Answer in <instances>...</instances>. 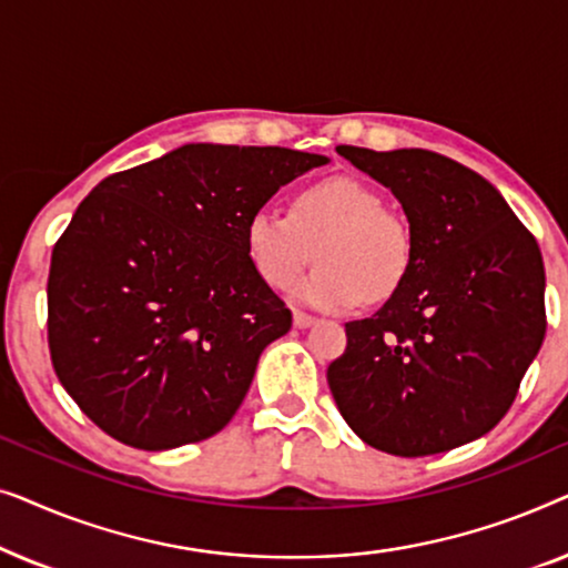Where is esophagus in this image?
Returning <instances> with one entry per match:
<instances>
[{
    "instance_id": "1",
    "label": "esophagus",
    "mask_w": 568,
    "mask_h": 568,
    "mask_svg": "<svg viewBox=\"0 0 568 568\" xmlns=\"http://www.w3.org/2000/svg\"><path fill=\"white\" fill-rule=\"evenodd\" d=\"M317 323L315 315H307V313H294V325L297 328H310V325Z\"/></svg>"
}]
</instances>
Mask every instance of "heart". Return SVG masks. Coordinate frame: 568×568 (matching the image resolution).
Instances as JSON below:
<instances>
[{"instance_id":"obj_1","label":"heart","mask_w":568,"mask_h":568,"mask_svg":"<svg viewBox=\"0 0 568 568\" xmlns=\"http://www.w3.org/2000/svg\"><path fill=\"white\" fill-rule=\"evenodd\" d=\"M253 268L274 290H290L313 261V274L294 286L300 305L348 310L364 297L383 300L406 276L410 232L383 196L356 178H328L302 189L290 216L258 209L245 224Z\"/></svg>"}]
</instances>
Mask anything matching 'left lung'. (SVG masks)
<instances>
[{
	"label": "left lung",
	"mask_w": 568,
	"mask_h": 568,
	"mask_svg": "<svg viewBox=\"0 0 568 568\" xmlns=\"http://www.w3.org/2000/svg\"><path fill=\"white\" fill-rule=\"evenodd\" d=\"M336 152L398 199L410 263L375 315L346 323V352L328 367L333 400L383 453L468 445L501 422L540 352V247L486 178L445 154Z\"/></svg>",
	"instance_id": "1"
}]
</instances>
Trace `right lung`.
I'll use <instances>...</instances> for the list:
<instances>
[{
    "label": "right lung",
    "instance_id": "obj_1",
    "mask_svg": "<svg viewBox=\"0 0 568 568\" xmlns=\"http://www.w3.org/2000/svg\"><path fill=\"white\" fill-rule=\"evenodd\" d=\"M331 162L284 146L183 144L100 181L59 237L49 348L88 418L136 449L230 424L292 313L253 268L245 224Z\"/></svg>",
    "mask_w": 568,
    "mask_h": 568
}]
</instances>
